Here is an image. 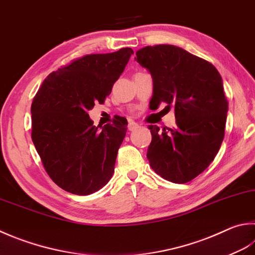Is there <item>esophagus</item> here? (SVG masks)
Returning a JSON list of instances; mask_svg holds the SVG:
<instances>
[{
    "label": "esophagus",
    "mask_w": 255,
    "mask_h": 255,
    "mask_svg": "<svg viewBox=\"0 0 255 255\" xmlns=\"http://www.w3.org/2000/svg\"><path fill=\"white\" fill-rule=\"evenodd\" d=\"M128 131H131V132L135 131L136 128H138V124L135 123V122H129L128 126Z\"/></svg>",
    "instance_id": "obj_1"
}]
</instances>
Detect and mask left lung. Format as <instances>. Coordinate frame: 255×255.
Here are the masks:
<instances>
[{
  "label": "left lung",
  "instance_id": "left-lung-1",
  "mask_svg": "<svg viewBox=\"0 0 255 255\" xmlns=\"http://www.w3.org/2000/svg\"><path fill=\"white\" fill-rule=\"evenodd\" d=\"M135 60L152 75L153 109L165 102L175 112V128L148 126L147 160L163 179L186 183L211 164L224 138L229 104L222 78L210 62L175 45L145 46Z\"/></svg>",
  "mask_w": 255,
  "mask_h": 255
}]
</instances>
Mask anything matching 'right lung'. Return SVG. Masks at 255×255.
I'll list each match as a JSON object with an SVG mask.
<instances>
[{"label": "right lung", "instance_id": "right-lung-1", "mask_svg": "<svg viewBox=\"0 0 255 255\" xmlns=\"http://www.w3.org/2000/svg\"><path fill=\"white\" fill-rule=\"evenodd\" d=\"M131 54L123 47L72 61L52 72L33 99L32 141L52 181L72 194H92L113 175L128 121L115 117L99 128L89 111L104 103Z\"/></svg>", "mask_w": 255, "mask_h": 255}]
</instances>
